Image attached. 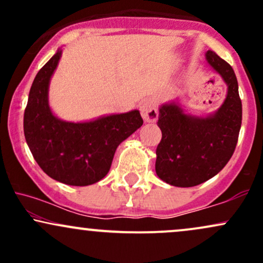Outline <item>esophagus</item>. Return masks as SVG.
<instances>
[{"label":"esophagus","instance_id":"obj_1","mask_svg":"<svg viewBox=\"0 0 263 263\" xmlns=\"http://www.w3.org/2000/svg\"><path fill=\"white\" fill-rule=\"evenodd\" d=\"M141 114L142 117L146 122H155L158 120V108L153 101H144L141 105Z\"/></svg>","mask_w":263,"mask_h":263}]
</instances>
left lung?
<instances>
[{
	"label": "left lung",
	"instance_id": "1",
	"mask_svg": "<svg viewBox=\"0 0 263 263\" xmlns=\"http://www.w3.org/2000/svg\"><path fill=\"white\" fill-rule=\"evenodd\" d=\"M206 60L228 84V95L218 112L201 119L185 115L176 104L159 108L157 125L162 140L156 151V173L174 186L189 188L206 182L228 164L236 148L242 121L236 75L213 50H208Z\"/></svg>",
	"mask_w": 263,
	"mask_h": 263
}]
</instances>
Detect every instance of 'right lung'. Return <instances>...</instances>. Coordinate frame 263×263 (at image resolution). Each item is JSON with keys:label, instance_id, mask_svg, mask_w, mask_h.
<instances>
[{"label": "right lung", "instance_id": "right-lung-1", "mask_svg": "<svg viewBox=\"0 0 263 263\" xmlns=\"http://www.w3.org/2000/svg\"><path fill=\"white\" fill-rule=\"evenodd\" d=\"M62 55L58 50L33 81L23 117L25 137L44 173L68 185L85 186L108 173L119 144L143 123L140 111L73 123L57 119L48 105V87Z\"/></svg>", "mask_w": 263, "mask_h": 263}]
</instances>
